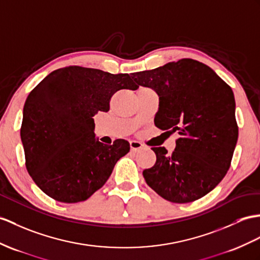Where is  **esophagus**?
<instances>
[{"mask_svg":"<svg viewBox=\"0 0 260 260\" xmlns=\"http://www.w3.org/2000/svg\"><path fill=\"white\" fill-rule=\"evenodd\" d=\"M130 148H131V151H138V150L143 148V144L139 141L132 140V141H130Z\"/></svg>","mask_w":260,"mask_h":260,"instance_id":"obj_1","label":"esophagus"}]
</instances>
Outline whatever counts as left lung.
Masks as SVG:
<instances>
[{"label": "left lung", "mask_w": 260, "mask_h": 260, "mask_svg": "<svg viewBox=\"0 0 260 260\" xmlns=\"http://www.w3.org/2000/svg\"><path fill=\"white\" fill-rule=\"evenodd\" d=\"M131 78L159 96L157 128L180 135L172 154L164 147L152 148L156 162L143 171L147 184L173 203L203 198L224 179L237 143L232 88L212 68L189 58Z\"/></svg>", "instance_id": "obj_1"}]
</instances>
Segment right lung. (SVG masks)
Segmentation results:
<instances>
[{"label": "right lung", "mask_w": 260, "mask_h": 260, "mask_svg": "<svg viewBox=\"0 0 260 260\" xmlns=\"http://www.w3.org/2000/svg\"><path fill=\"white\" fill-rule=\"evenodd\" d=\"M121 89H138L128 74L68 66L47 75L29 92L21 126L25 166L49 198L86 201L128 153V141L104 144L93 132L92 117L109 111L112 94Z\"/></svg>", "instance_id": "add662e5"}]
</instances>
